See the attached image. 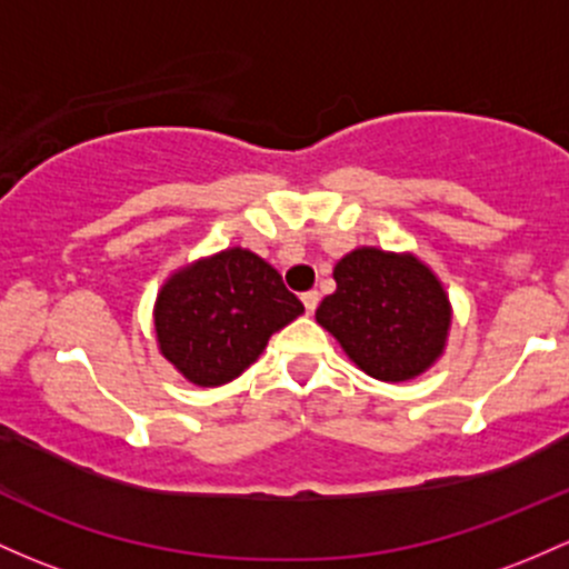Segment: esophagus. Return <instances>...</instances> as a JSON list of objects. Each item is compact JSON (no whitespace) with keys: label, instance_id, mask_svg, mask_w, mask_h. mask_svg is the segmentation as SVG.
<instances>
[{"label":"esophagus","instance_id":"1","mask_svg":"<svg viewBox=\"0 0 569 569\" xmlns=\"http://www.w3.org/2000/svg\"><path fill=\"white\" fill-rule=\"evenodd\" d=\"M301 301H303V307H307V311L311 315V311L317 309V303H320V292L317 290H309V292H303L301 296Z\"/></svg>","mask_w":569,"mask_h":569}]
</instances>
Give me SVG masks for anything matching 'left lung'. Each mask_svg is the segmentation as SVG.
<instances>
[{
	"mask_svg": "<svg viewBox=\"0 0 569 569\" xmlns=\"http://www.w3.org/2000/svg\"><path fill=\"white\" fill-rule=\"evenodd\" d=\"M333 279L315 317L366 375L405 382L442 356L450 303L423 262L363 247L336 262Z\"/></svg>",
	"mask_w": 569,
	"mask_h": 569,
	"instance_id": "obj_1",
	"label": "left lung"
}]
</instances>
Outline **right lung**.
<instances>
[{
	"mask_svg": "<svg viewBox=\"0 0 569 569\" xmlns=\"http://www.w3.org/2000/svg\"><path fill=\"white\" fill-rule=\"evenodd\" d=\"M303 311L282 277L247 249H228L168 279L154 328L162 356L200 388L236 380L271 333Z\"/></svg>",
	"mask_w": 569,
	"mask_h": 569,
	"instance_id": "1",
	"label": "right lung"
}]
</instances>
